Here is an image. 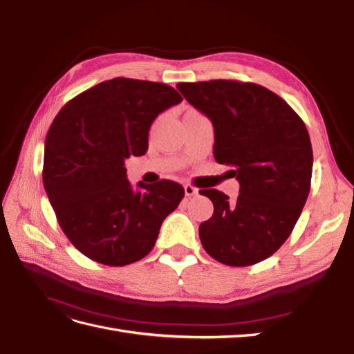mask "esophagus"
Returning <instances> with one entry per match:
<instances>
[{
	"label": "esophagus",
	"instance_id": "esophagus-1",
	"mask_svg": "<svg viewBox=\"0 0 354 354\" xmlns=\"http://www.w3.org/2000/svg\"><path fill=\"white\" fill-rule=\"evenodd\" d=\"M185 194H186V196H196L199 194V190L192 185H186L185 186Z\"/></svg>",
	"mask_w": 354,
	"mask_h": 354
}]
</instances>
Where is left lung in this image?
Returning <instances> with one entry per match:
<instances>
[{
  "mask_svg": "<svg viewBox=\"0 0 354 354\" xmlns=\"http://www.w3.org/2000/svg\"><path fill=\"white\" fill-rule=\"evenodd\" d=\"M178 91L214 127V158L232 165L239 196L201 190L214 205L199 238L214 260L245 267L269 259L291 234L310 192L308 131L279 95L252 82H180Z\"/></svg>",
  "mask_w": 354,
  "mask_h": 354,
  "instance_id": "1",
  "label": "left lung"
}]
</instances>
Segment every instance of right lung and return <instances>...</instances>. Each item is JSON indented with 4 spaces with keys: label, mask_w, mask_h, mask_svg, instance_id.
Masks as SVG:
<instances>
[{
    "label": "right lung",
    "mask_w": 354,
    "mask_h": 354,
    "mask_svg": "<svg viewBox=\"0 0 354 354\" xmlns=\"http://www.w3.org/2000/svg\"><path fill=\"white\" fill-rule=\"evenodd\" d=\"M183 97L167 84L113 78L66 103L46 137L42 181L62 230L106 266L142 260L160 224L185 196L178 183L127 180L125 159L142 156L155 118Z\"/></svg>",
    "instance_id": "right-lung-1"
}]
</instances>
